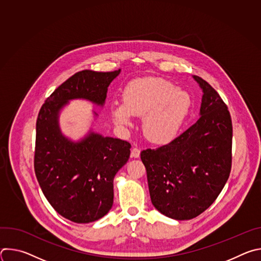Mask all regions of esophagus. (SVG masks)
Wrapping results in <instances>:
<instances>
[{"mask_svg":"<svg viewBox=\"0 0 261 261\" xmlns=\"http://www.w3.org/2000/svg\"><path fill=\"white\" fill-rule=\"evenodd\" d=\"M140 155V150L137 146H133L131 150V157L132 158H138Z\"/></svg>","mask_w":261,"mask_h":261,"instance_id":"1","label":"esophagus"}]
</instances>
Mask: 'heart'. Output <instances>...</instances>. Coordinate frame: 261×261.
Listing matches in <instances>:
<instances>
[{"label": "heart", "mask_w": 261, "mask_h": 261, "mask_svg": "<svg viewBox=\"0 0 261 261\" xmlns=\"http://www.w3.org/2000/svg\"><path fill=\"white\" fill-rule=\"evenodd\" d=\"M123 103L110 105L114 122L123 128L132 125V116L142 117L146 138L156 143L170 141L187 118L192 100L190 94L161 77L131 81L122 92Z\"/></svg>", "instance_id": "obj_1"}]
</instances>
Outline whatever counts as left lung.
Listing matches in <instances>:
<instances>
[{"instance_id": "1", "label": "left lung", "mask_w": 261, "mask_h": 261, "mask_svg": "<svg viewBox=\"0 0 261 261\" xmlns=\"http://www.w3.org/2000/svg\"><path fill=\"white\" fill-rule=\"evenodd\" d=\"M202 90L199 119L169 143L140 153L153 205L174 220H190L217 199L231 169L232 123L214 88Z\"/></svg>"}]
</instances>
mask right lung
<instances>
[{
	"instance_id": "add662e5",
	"label": "right lung",
	"mask_w": 261,
	"mask_h": 261,
	"mask_svg": "<svg viewBox=\"0 0 261 261\" xmlns=\"http://www.w3.org/2000/svg\"><path fill=\"white\" fill-rule=\"evenodd\" d=\"M120 72L75 73L45 100L37 119V179L51 206L72 222H94L109 212L114 203V178L127 163L131 144L93 130L74 141L61 131L60 111L74 99L103 106L107 88Z\"/></svg>"
}]
</instances>
